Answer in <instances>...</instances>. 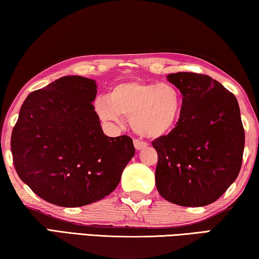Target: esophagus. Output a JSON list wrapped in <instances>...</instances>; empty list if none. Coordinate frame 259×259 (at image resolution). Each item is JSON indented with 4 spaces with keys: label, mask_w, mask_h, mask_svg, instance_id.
Returning a JSON list of instances; mask_svg holds the SVG:
<instances>
[{
    "label": "esophagus",
    "mask_w": 259,
    "mask_h": 259,
    "mask_svg": "<svg viewBox=\"0 0 259 259\" xmlns=\"http://www.w3.org/2000/svg\"><path fill=\"white\" fill-rule=\"evenodd\" d=\"M134 145L136 150H142V148L147 146V144L145 142H142V140L139 139H134Z\"/></svg>",
    "instance_id": "esophagus-1"
}]
</instances>
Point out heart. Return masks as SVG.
<instances>
[{
  "label": "heart",
  "instance_id": "1",
  "mask_svg": "<svg viewBox=\"0 0 259 259\" xmlns=\"http://www.w3.org/2000/svg\"><path fill=\"white\" fill-rule=\"evenodd\" d=\"M182 97L176 87L168 82L123 81L114 85L108 96L96 102L100 119L117 122L122 115L138 135L159 138L176 124L181 113Z\"/></svg>",
  "mask_w": 259,
  "mask_h": 259
}]
</instances>
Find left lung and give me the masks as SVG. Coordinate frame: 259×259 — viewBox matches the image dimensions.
<instances>
[{
	"label": "left lung",
	"mask_w": 259,
	"mask_h": 259,
	"mask_svg": "<svg viewBox=\"0 0 259 259\" xmlns=\"http://www.w3.org/2000/svg\"><path fill=\"white\" fill-rule=\"evenodd\" d=\"M168 81L183 95L179 120L152 143L155 184L162 198L203 207L224 194L240 172L244 129L235 96L204 74L179 72Z\"/></svg>",
	"instance_id": "8db88e82"
}]
</instances>
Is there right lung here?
<instances>
[{
	"instance_id": "obj_1",
	"label": "right lung",
	"mask_w": 259,
	"mask_h": 259,
	"mask_svg": "<svg viewBox=\"0 0 259 259\" xmlns=\"http://www.w3.org/2000/svg\"><path fill=\"white\" fill-rule=\"evenodd\" d=\"M95 80L63 76L30 93L11 135L21 181L41 199L60 207H82L119 185L135 155L133 139L103 133L93 102Z\"/></svg>"
}]
</instances>
